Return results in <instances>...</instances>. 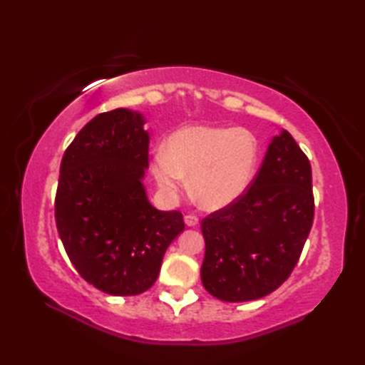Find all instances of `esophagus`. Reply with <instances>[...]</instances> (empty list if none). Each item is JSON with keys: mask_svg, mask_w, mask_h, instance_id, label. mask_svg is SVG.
<instances>
[{"mask_svg": "<svg viewBox=\"0 0 365 365\" xmlns=\"http://www.w3.org/2000/svg\"><path fill=\"white\" fill-rule=\"evenodd\" d=\"M185 224H187L188 227H196L197 224H200V219H197L193 214H188V215H185Z\"/></svg>", "mask_w": 365, "mask_h": 365, "instance_id": "34e87169", "label": "esophagus"}]
</instances>
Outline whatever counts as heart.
Here are the masks:
<instances>
[{
    "label": "heart",
    "mask_w": 365,
    "mask_h": 365,
    "mask_svg": "<svg viewBox=\"0 0 365 365\" xmlns=\"http://www.w3.org/2000/svg\"><path fill=\"white\" fill-rule=\"evenodd\" d=\"M259 143L245 128L188 125L178 128L165 150L153 158V175L159 188L175 195L190 177L197 202L209 211L230 206L255 178Z\"/></svg>",
    "instance_id": "heart-1"
}]
</instances>
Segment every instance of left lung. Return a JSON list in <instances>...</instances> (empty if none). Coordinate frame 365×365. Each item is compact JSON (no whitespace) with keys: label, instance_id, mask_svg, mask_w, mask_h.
Masks as SVG:
<instances>
[{"label":"left lung","instance_id":"1","mask_svg":"<svg viewBox=\"0 0 365 365\" xmlns=\"http://www.w3.org/2000/svg\"><path fill=\"white\" fill-rule=\"evenodd\" d=\"M312 220L311 163L283 130L245 193L201 220L202 285L228 302L275 292L298 264Z\"/></svg>","mask_w":365,"mask_h":365}]
</instances>
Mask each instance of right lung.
I'll return each mask as SVG.
<instances>
[{
  "label": "right lung",
  "instance_id": "1",
  "mask_svg": "<svg viewBox=\"0 0 365 365\" xmlns=\"http://www.w3.org/2000/svg\"><path fill=\"white\" fill-rule=\"evenodd\" d=\"M143 122L122 108L98 114L61 160L54 200L61 242L80 277L114 296L150 289L165 250L185 228L180 211H158L146 197Z\"/></svg>",
  "mask_w": 365,
  "mask_h": 365
}]
</instances>
